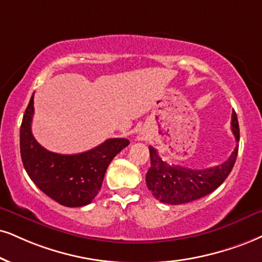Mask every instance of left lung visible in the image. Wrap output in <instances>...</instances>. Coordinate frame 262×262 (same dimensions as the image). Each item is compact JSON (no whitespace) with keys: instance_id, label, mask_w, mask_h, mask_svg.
<instances>
[{"instance_id":"8db88e82","label":"left lung","mask_w":262,"mask_h":262,"mask_svg":"<svg viewBox=\"0 0 262 262\" xmlns=\"http://www.w3.org/2000/svg\"><path fill=\"white\" fill-rule=\"evenodd\" d=\"M231 130L235 142H239V125L235 112L232 113ZM150 167L146 176L148 189L161 203L180 205L193 202L211 192L222 185L233 169L238 154V144L231 157L220 165L209 169H188L173 164H167L159 157L157 149L149 147Z\"/></svg>"}]
</instances>
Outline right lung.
Masks as SVG:
<instances>
[{
  "label": "right lung",
  "mask_w": 262,
  "mask_h": 262,
  "mask_svg": "<svg viewBox=\"0 0 262 262\" xmlns=\"http://www.w3.org/2000/svg\"><path fill=\"white\" fill-rule=\"evenodd\" d=\"M34 95L20 126V156L32 182L60 205L77 208L90 204L98 194L105 171L119 151L128 146L126 138H109L83 153L58 154L45 149L31 132Z\"/></svg>",
  "instance_id": "add662e5"
}]
</instances>
